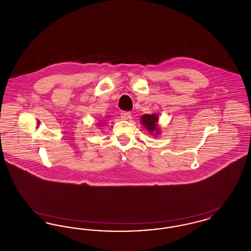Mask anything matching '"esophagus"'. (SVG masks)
Masks as SVG:
<instances>
[{"mask_svg":"<svg viewBox=\"0 0 251 251\" xmlns=\"http://www.w3.org/2000/svg\"><path fill=\"white\" fill-rule=\"evenodd\" d=\"M120 115H121V118L123 120H127L131 118V113L130 112H121Z\"/></svg>","mask_w":251,"mask_h":251,"instance_id":"34e87169","label":"esophagus"}]
</instances>
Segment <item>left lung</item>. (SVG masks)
Here are the masks:
<instances>
[{
	"mask_svg": "<svg viewBox=\"0 0 251 251\" xmlns=\"http://www.w3.org/2000/svg\"><path fill=\"white\" fill-rule=\"evenodd\" d=\"M158 120L159 119H158L157 114H151V115L146 114L141 118V123L151 133L155 132L156 134H158V133H160L159 129H158V125H157Z\"/></svg>",
	"mask_w": 251,
	"mask_h": 251,
	"instance_id": "obj_1",
	"label": "left lung"
}]
</instances>
